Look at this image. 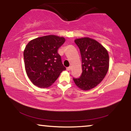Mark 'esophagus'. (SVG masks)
Here are the masks:
<instances>
[{"label": "esophagus", "instance_id": "1", "mask_svg": "<svg viewBox=\"0 0 131 131\" xmlns=\"http://www.w3.org/2000/svg\"><path fill=\"white\" fill-rule=\"evenodd\" d=\"M71 66H69V67H68L67 68H66V70H67V71H70V70H71Z\"/></svg>", "mask_w": 131, "mask_h": 131}]
</instances>
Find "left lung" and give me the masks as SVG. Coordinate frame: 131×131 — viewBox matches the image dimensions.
<instances>
[{"mask_svg": "<svg viewBox=\"0 0 131 131\" xmlns=\"http://www.w3.org/2000/svg\"><path fill=\"white\" fill-rule=\"evenodd\" d=\"M75 43L80 50L82 72L78 78H73L76 85L86 91L102 81L109 67L107 50L96 40L89 37L77 38Z\"/></svg>", "mask_w": 131, "mask_h": 131, "instance_id": "obj_1", "label": "left lung"}]
</instances>
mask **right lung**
<instances>
[{"mask_svg": "<svg viewBox=\"0 0 131 131\" xmlns=\"http://www.w3.org/2000/svg\"><path fill=\"white\" fill-rule=\"evenodd\" d=\"M65 41L63 37L49 35L35 38L27 44L24 51L25 68L35 85L49 87L66 70L58 53Z\"/></svg>", "mask_w": 131, "mask_h": 131, "instance_id": "right-lung-1", "label": "right lung"}]
</instances>
